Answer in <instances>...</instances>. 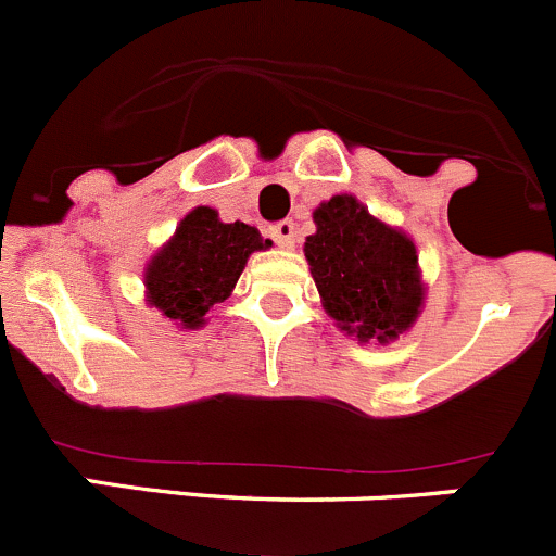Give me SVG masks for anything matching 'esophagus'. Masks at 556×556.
I'll return each instance as SVG.
<instances>
[{"mask_svg": "<svg viewBox=\"0 0 556 556\" xmlns=\"http://www.w3.org/2000/svg\"><path fill=\"white\" fill-rule=\"evenodd\" d=\"M271 238L282 249H293L296 247V227H293V222L277 224V227H271Z\"/></svg>", "mask_w": 556, "mask_h": 556, "instance_id": "1", "label": "esophagus"}]
</instances>
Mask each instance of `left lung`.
<instances>
[{"label":"left lung","instance_id":"left-lung-1","mask_svg":"<svg viewBox=\"0 0 556 556\" xmlns=\"http://www.w3.org/2000/svg\"><path fill=\"white\" fill-rule=\"evenodd\" d=\"M313 222L304 257L338 329L379 346L407 334L427 299L413 238L371 216L352 193L318 204Z\"/></svg>","mask_w":556,"mask_h":556}]
</instances>
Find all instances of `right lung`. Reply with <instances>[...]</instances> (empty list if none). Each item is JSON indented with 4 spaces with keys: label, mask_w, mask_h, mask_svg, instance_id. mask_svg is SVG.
Masks as SVG:
<instances>
[{
    "label": "right lung",
    "mask_w": 556,
    "mask_h": 556,
    "mask_svg": "<svg viewBox=\"0 0 556 556\" xmlns=\"http://www.w3.org/2000/svg\"><path fill=\"white\" fill-rule=\"evenodd\" d=\"M266 249L271 241L249 224H224L218 210L193 207L149 257L143 296L179 329H202L210 309L232 296L247 260Z\"/></svg>",
    "instance_id": "add662e5"
}]
</instances>
